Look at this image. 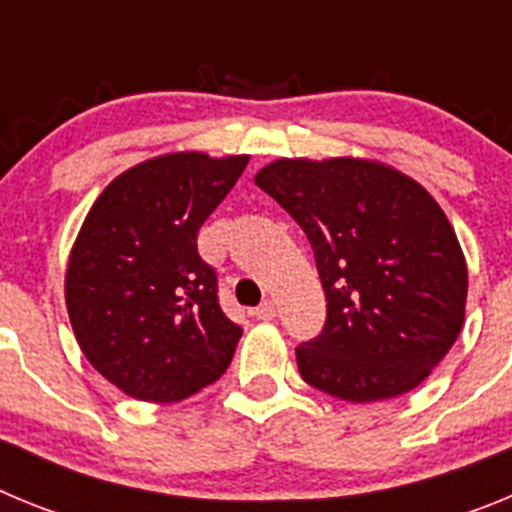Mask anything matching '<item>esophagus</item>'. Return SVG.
<instances>
[{
	"label": "esophagus",
	"instance_id": "esophagus-1",
	"mask_svg": "<svg viewBox=\"0 0 512 512\" xmlns=\"http://www.w3.org/2000/svg\"><path fill=\"white\" fill-rule=\"evenodd\" d=\"M253 318L274 320V318H277V305H274L271 300H264L259 307H256V310H253Z\"/></svg>",
	"mask_w": 512,
	"mask_h": 512
}]
</instances>
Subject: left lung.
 I'll list each match as a JSON object with an SVG mask.
<instances>
[{"label":"left lung","mask_w":512,"mask_h":512,"mask_svg":"<svg viewBox=\"0 0 512 512\" xmlns=\"http://www.w3.org/2000/svg\"><path fill=\"white\" fill-rule=\"evenodd\" d=\"M256 184L305 230L325 325L297 346L310 387L377 402L418 387L459 338L467 264L441 207L390 166L282 158Z\"/></svg>","instance_id":"1"}]
</instances>
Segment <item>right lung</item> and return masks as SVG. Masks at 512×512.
Returning <instances> with one entry per match:
<instances>
[{
    "instance_id": "1",
    "label": "right lung",
    "mask_w": 512,
    "mask_h": 512,
    "mask_svg": "<svg viewBox=\"0 0 512 512\" xmlns=\"http://www.w3.org/2000/svg\"><path fill=\"white\" fill-rule=\"evenodd\" d=\"M248 156L171 153L99 194L74 243L66 305L89 364L125 395L179 402L230 366L241 325L220 307L197 233Z\"/></svg>"
}]
</instances>
